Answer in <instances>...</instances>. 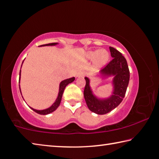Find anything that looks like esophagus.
<instances>
[{
    "label": "esophagus",
    "mask_w": 159,
    "mask_h": 159,
    "mask_svg": "<svg viewBox=\"0 0 159 159\" xmlns=\"http://www.w3.org/2000/svg\"><path fill=\"white\" fill-rule=\"evenodd\" d=\"M84 76H85L84 72L80 71V72H79V73L77 74V77H83Z\"/></svg>",
    "instance_id": "esophagus-1"
}]
</instances>
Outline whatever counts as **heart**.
<instances>
[{"instance_id": "heart-1", "label": "heart", "mask_w": 159, "mask_h": 159, "mask_svg": "<svg viewBox=\"0 0 159 159\" xmlns=\"http://www.w3.org/2000/svg\"><path fill=\"white\" fill-rule=\"evenodd\" d=\"M86 57L88 60H95V63L98 66H102L108 61L109 55L108 52L105 50H100L88 52L86 55Z\"/></svg>"}]
</instances>
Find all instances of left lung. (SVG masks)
<instances>
[{
	"instance_id": "obj_1",
	"label": "left lung",
	"mask_w": 159,
	"mask_h": 159,
	"mask_svg": "<svg viewBox=\"0 0 159 159\" xmlns=\"http://www.w3.org/2000/svg\"><path fill=\"white\" fill-rule=\"evenodd\" d=\"M109 50L113 59L101 70L100 74L103 77L114 76L113 95L106 99L96 98L91 90L89 79L85 77V100L88 109L97 114H106L119 105L124 98L130 80V71L125 58L115 48L109 47Z\"/></svg>"
}]
</instances>
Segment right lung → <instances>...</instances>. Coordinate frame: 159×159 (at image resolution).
I'll return each instance as SVG.
<instances>
[{
    "mask_svg": "<svg viewBox=\"0 0 159 159\" xmlns=\"http://www.w3.org/2000/svg\"><path fill=\"white\" fill-rule=\"evenodd\" d=\"M58 44L57 43H48V44H45V45H42L43 46H49V45H55ZM41 45V46H42ZM23 63V62H22ZM20 76H21V70L20 71ZM75 80V78L74 77H72V78H70V79H66V80H62L60 83V89H59V93H58V96H57V98L56 99L55 102H54L53 104L51 107H50L49 108H48L46 109H43V110H36V109H34L33 108H30L34 110L35 112H36L37 114H41V115H47V114H49L50 113L53 112L54 111H55L56 109L58 108V107L60 106V102L61 100V98H62V95H63V93H64V90L65 89L66 86L69 84V83H71L74 81ZM21 93V91H20Z\"/></svg>",
    "mask_w": 159,
    "mask_h": 159,
    "instance_id": "1",
    "label": "right lung"
}]
</instances>
